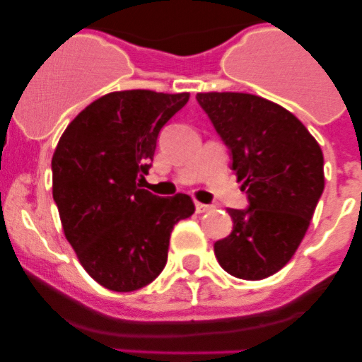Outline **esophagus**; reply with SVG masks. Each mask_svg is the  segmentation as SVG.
I'll list each match as a JSON object with an SVG mask.
<instances>
[{
	"label": "esophagus",
	"mask_w": 362,
	"mask_h": 362,
	"mask_svg": "<svg viewBox=\"0 0 362 362\" xmlns=\"http://www.w3.org/2000/svg\"><path fill=\"white\" fill-rule=\"evenodd\" d=\"M211 206L210 204H204V203H196V211L198 214H204V211H210Z\"/></svg>",
	"instance_id": "esophagus-1"
}]
</instances>
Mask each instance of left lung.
<instances>
[{
  "mask_svg": "<svg viewBox=\"0 0 362 362\" xmlns=\"http://www.w3.org/2000/svg\"><path fill=\"white\" fill-rule=\"evenodd\" d=\"M196 100L249 198L245 210H228L233 231L215 242V257L236 279L262 280L291 261L308 229L324 191L322 151L293 113L264 98L199 93Z\"/></svg>",
  "mask_w": 362,
  "mask_h": 362,
  "instance_id": "1",
  "label": "left lung"
}]
</instances>
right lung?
<instances>
[{
    "instance_id": "1",
    "label": "right lung",
    "mask_w": 362,
    "mask_h": 362,
    "mask_svg": "<svg viewBox=\"0 0 362 362\" xmlns=\"http://www.w3.org/2000/svg\"><path fill=\"white\" fill-rule=\"evenodd\" d=\"M187 93L105 94L69 122L52 158V194L64 235L103 287L131 293L164 269L173 226L194 214L187 194L159 198L140 189L159 131Z\"/></svg>"
}]
</instances>
